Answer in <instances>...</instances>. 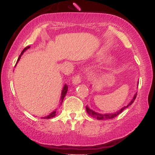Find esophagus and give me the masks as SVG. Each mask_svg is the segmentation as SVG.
Returning <instances> with one entry per match:
<instances>
[{"instance_id":"1","label":"esophagus","mask_w":155,"mask_h":155,"mask_svg":"<svg viewBox=\"0 0 155 155\" xmlns=\"http://www.w3.org/2000/svg\"><path fill=\"white\" fill-rule=\"evenodd\" d=\"M81 76L79 75V74H77L75 76H74L72 79V81L74 84H78L81 82Z\"/></svg>"}]
</instances>
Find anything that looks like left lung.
Returning <instances> with one entry per match:
<instances>
[{
  "mask_svg": "<svg viewBox=\"0 0 155 155\" xmlns=\"http://www.w3.org/2000/svg\"><path fill=\"white\" fill-rule=\"evenodd\" d=\"M136 95H137V93H136V95H134V97H133L132 101L129 103V104L127 105V106H124L123 108H122L120 110H119L118 111L115 112V113L105 114H99V113H97V112L92 111V110L90 109V108H89L87 106L86 107L87 112V114L90 115V116H91L92 117H93V118H95V119H97V120H109V119H113V118H114V117H116L117 116H118L120 113H122V112L126 108H127L129 106H130V105L132 104L133 102H134L135 99H136Z\"/></svg>",
  "mask_w": 155,
  "mask_h": 155,
  "instance_id": "left-lung-1",
  "label": "left lung"
}]
</instances>
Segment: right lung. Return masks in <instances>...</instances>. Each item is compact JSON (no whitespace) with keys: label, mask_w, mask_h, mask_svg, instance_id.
I'll return each mask as SVG.
<instances>
[{"label":"right lung","mask_w":155,"mask_h":155,"mask_svg":"<svg viewBox=\"0 0 155 155\" xmlns=\"http://www.w3.org/2000/svg\"><path fill=\"white\" fill-rule=\"evenodd\" d=\"M29 48H30V47H27L25 48L24 49H23L22 52H21L20 55H19V58H18V60H17V62H18L19 60V59H20L21 56H22V54H23V53H24V51H26L27 49H29ZM17 63H16V64H17ZM67 91H68V86H67L66 84H65V86L63 87V90H62L61 98H60V101H61V104H62V103H63V101L64 97H65V95H66V93H67ZM56 114H57V111H52V112H51V113L50 114H49V115H48L47 117H44V118H45V119H50V118H52V117H54L56 116Z\"/></svg>","instance_id":"add662e5"}]
</instances>
